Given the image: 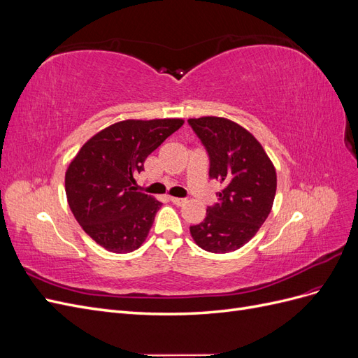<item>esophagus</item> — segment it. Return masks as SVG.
<instances>
[{"instance_id": "obj_1", "label": "esophagus", "mask_w": 358, "mask_h": 358, "mask_svg": "<svg viewBox=\"0 0 358 358\" xmlns=\"http://www.w3.org/2000/svg\"><path fill=\"white\" fill-rule=\"evenodd\" d=\"M170 201H171L173 204H176V206H182V204L187 203L185 199H179V197H170Z\"/></svg>"}]
</instances>
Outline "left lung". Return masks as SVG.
<instances>
[{"mask_svg":"<svg viewBox=\"0 0 358 358\" xmlns=\"http://www.w3.org/2000/svg\"><path fill=\"white\" fill-rule=\"evenodd\" d=\"M188 124L209 154V176L222 183L218 203L191 225L194 242L213 254H227L248 243L272 210L276 170L258 140L227 117H191Z\"/></svg>","mask_w":358,"mask_h":358,"instance_id":"obj_1","label":"left lung"}]
</instances>
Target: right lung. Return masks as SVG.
I'll return each mask as SVG.
<instances>
[{
	"instance_id": "obj_1",
	"label": "right lung",
	"mask_w": 358,
	"mask_h": 358,
	"mask_svg": "<svg viewBox=\"0 0 358 358\" xmlns=\"http://www.w3.org/2000/svg\"><path fill=\"white\" fill-rule=\"evenodd\" d=\"M183 119H127L94 134L66 171L70 209L83 231L115 254L142 246L161 201L138 192L134 175Z\"/></svg>"
}]
</instances>
